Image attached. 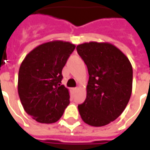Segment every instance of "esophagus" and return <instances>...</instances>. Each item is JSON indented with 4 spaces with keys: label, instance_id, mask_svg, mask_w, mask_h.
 I'll return each instance as SVG.
<instances>
[{
    "label": "esophagus",
    "instance_id": "1",
    "mask_svg": "<svg viewBox=\"0 0 150 150\" xmlns=\"http://www.w3.org/2000/svg\"><path fill=\"white\" fill-rule=\"evenodd\" d=\"M78 90V88H72V91H76Z\"/></svg>",
    "mask_w": 150,
    "mask_h": 150
}]
</instances>
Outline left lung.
I'll return each mask as SVG.
<instances>
[{"mask_svg":"<svg viewBox=\"0 0 150 150\" xmlns=\"http://www.w3.org/2000/svg\"><path fill=\"white\" fill-rule=\"evenodd\" d=\"M76 50L89 74L87 97L78 106L79 112L89 125H107L129 103L132 89V64L120 50L109 42H84Z\"/></svg>","mask_w":150,"mask_h":150,"instance_id":"1","label":"left lung"}]
</instances>
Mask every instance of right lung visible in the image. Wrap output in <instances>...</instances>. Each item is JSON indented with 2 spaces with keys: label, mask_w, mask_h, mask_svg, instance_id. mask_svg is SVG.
Wrapping results in <instances>:
<instances>
[{
  "label": "right lung",
  "mask_w": 150,
  "mask_h": 150,
  "mask_svg": "<svg viewBox=\"0 0 150 150\" xmlns=\"http://www.w3.org/2000/svg\"><path fill=\"white\" fill-rule=\"evenodd\" d=\"M75 48L69 42L50 41L32 50L21 62L18 95L24 110L37 122L58 121L70 104L69 90L61 85L62 70Z\"/></svg>",
  "instance_id": "add662e5"
}]
</instances>
